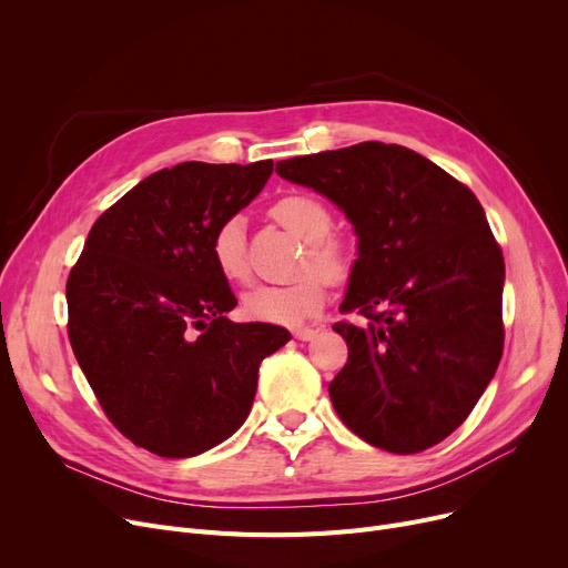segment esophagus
<instances>
[{
	"mask_svg": "<svg viewBox=\"0 0 568 568\" xmlns=\"http://www.w3.org/2000/svg\"><path fill=\"white\" fill-rule=\"evenodd\" d=\"M296 341H313L317 336V329H313V326H300V329L292 332Z\"/></svg>",
	"mask_w": 568,
	"mask_h": 568,
	"instance_id": "esophagus-1",
	"label": "esophagus"
}]
</instances>
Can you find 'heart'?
<instances>
[{
    "label": "heart",
    "mask_w": 568,
    "mask_h": 568,
    "mask_svg": "<svg viewBox=\"0 0 568 568\" xmlns=\"http://www.w3.org/2000/svg\"><path fill=\"white\" fill-rule=\"evenodd\" d=\"M268 214L308 246L302 262V272L308 274L290 285H255L244 294L242 311L255 322L294 326L322 308L326 296L323 277L341 278L347 272V255L338 242L329 239L334 219L315 195L290 193L276 200ZM212 257L223 278L232 283L248 278L246 230L242 219H225L216 227L212 236Z\"/></svg>",
    "instance_id": "1"
}]
</instances>
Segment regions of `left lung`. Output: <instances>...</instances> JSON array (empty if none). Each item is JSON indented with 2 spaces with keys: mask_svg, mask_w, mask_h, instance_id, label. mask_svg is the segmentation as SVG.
I'll list each match as a JSON object with an SVG mask.
<instances>
[{
  "mask_svg": "<svg viewBox=\"0 0 568 568\" xmlns=\"http://www.w3.org/2000/svg\"><path fill=\"white\" fill-rule=\"evenodd\" d=\"M354 225L356 257L334 324L347 364L334 409L362 439L419 454L479 403L504 347V257L484 206L458 179L400 144L362 142L276 163Z\"/></svg>",
  "mask_w": 568,
  "mask_h": 568,
  "instance_id": "8db88e82",
  "label": "left lung"
}]
</instances>
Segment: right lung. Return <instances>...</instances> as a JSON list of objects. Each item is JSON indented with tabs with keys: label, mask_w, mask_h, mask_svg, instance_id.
<instances>
[{
	"label": "right lung",
	"mask_w": 568,
	"mask_h": 568,
	"mask_svg": "<svg viewBox=\"0 0 568 568\" xmlns=\"http://www.w3.org/2000/svg\"><path fill=\"white\" fill-rule=\"evenodd\" d=\"M274 161L159 170L89 230L67 283L69 338L108 419L163 458H191L246 422L264 356L292 336L236 324L212 257L216 227L242 212Z\"/></svg>",
	"instance_id": "obj_1"
}]
</instances>
